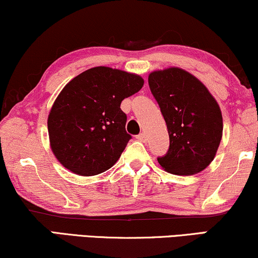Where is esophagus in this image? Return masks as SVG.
I'll use <instances>...</instances> for the list:
<instances>
[{"label": "esophagus", "mask_w": 258, "mask_h": 258, "mask_svg": "<svg viewBox=\"0 0 258 258\" xmlns=\"http://www.w3.org/2000/svg\"><path fill=\"white\" fill-rule=\"evenodd\" d=\"M136 139L139 140V141H141V142H146V141H147V135H146V133H141L140 135H137V136H136Z\"/></svg>", "instance_id": "esophagus-1"}]
</instances>
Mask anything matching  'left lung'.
<instances>
[{
  "mask_svg": "<svg viewBox=\"0 0 258 258\" xmlns=\"http://www.w3.org/2000/svg\"><path fill=\"white\" fill-rule=\"evenodd\" d=\"M148 82L167 123L168 153L157 161L174 175H195L213 162L221 143L220 105L199 79L181 68L156 70Z\"/></svg>",
  "mask_w": 258,
  "mask_h": 258,
  "instance_id": "1",
  "label": "left lung"
}]
</instances>
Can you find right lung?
Returning <instances> with one entry per match:
<instances>
[{
  "label": "right lung",
  "instance_id": "add662e5",
  "mask_svg": "<svg viewBox=\"0 0 258 258\" xmlns=\"http://www.w3.org/2000/svg\"><path fill=\"white\" fill-rule=\"evenodd\" d=\"M143 83L140 75L109 67H95L74 77L48 116L50 148L59 163L81 176L110 169L132 139L121 102Z\"/></svg>",
  "mask_w": 258,
  "mask_h": 258
}]
</instances>
